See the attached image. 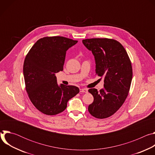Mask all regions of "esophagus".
I'll use <instances>...</instances> for the list:
<instances>
[{
	"label": "esophagus",
	"mask_w": 155,
	"mask_h": 155,
	"mask_svg": "<svg viewBox=\"0 0 155 155\" xmlns=\"http://www.w3.org/2000/svg\"><path fill=\"white\" fill-rule=\"evenodd\" d=\"M80 93H87V90L86 89V88H80Z\"/></svg>",
	"instance_id": "1"
}]
</instances>
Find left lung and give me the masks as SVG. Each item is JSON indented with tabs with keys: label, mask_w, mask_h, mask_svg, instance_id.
I'll list each match as a JSON object with an SVG mask.
<instances>
[{
	"label": "left lung",
	"mask_w": 155,
	"mask_h": 155,
	"mask_svg": "<svg viewBox=\"0 0 155 155\" xmlns=\"http://www.w3.org/2000/svg\"><path fill=\"white\" fill-rule=\"evenodd\" d=\"M83 45L91 51L96 62V74L104 77V87L88 90L94 97L88 111L103 119L114 115L124 102L129 91L132 69L128 54L121 44L114 39L88 38Z\"/></svg>",
	"instance_id": "1"
}]
</instances>
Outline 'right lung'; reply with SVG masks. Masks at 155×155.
<instances>
[{
    "label": "right lung",
    "instance_id": "1",
    "mask_svg": "<svg viewBox=\"0 0 155 155\" xmlns=\"http://www.w3.org/2000/svg\"><path fill=\"white\" fill-rule=\"evenodd\" d=\"M78 42L64 37L37 40L26 56L23 74L26 90L33 105L41 113L55 115L67 107L79 92L75 86L58 85L55 74L63 71L67 50Z\"/></svg>",
    "mask_w": 155,
    "mask_h": 155
}]
</instances>
